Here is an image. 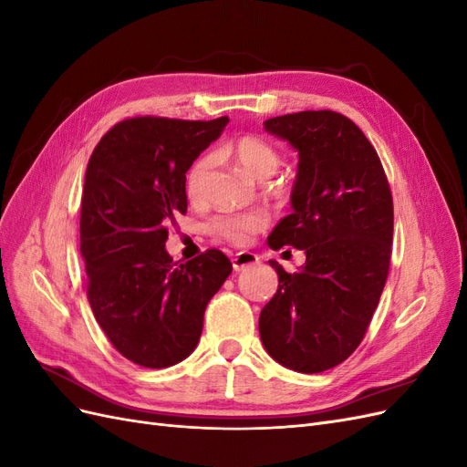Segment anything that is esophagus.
Returning a JSON list of instances; mask_svg holds the SVG:
<instances>
[{
	"mask_svg": "<svg viewBox=\"0 0 467 467\" xmlns=\"http://www.w3.org/2000/svg\"><path fill=\"white\" fill-rule=\"evenodd\" d=\"M232 263H234L235 271H244L245 266L257 265V263H259V257L255 255V253H251V251H239V253H235V255H234Z\"/></svg>",
	"mask_w": 467,
	"mask_h": 467,
	"instance_id": "34e87169",
	"label": "esophagus"
}]
</instances>
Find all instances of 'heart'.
I'll return each mask as SVG.
<instances>
[{"label":"heart","mask_w":467,"mask_h":467,"mask_svg":"<svg viewBox=\"0 0 467 467\" xmlns=\"http://www.w3.org/2000/svg\"><path fill=\"white\" fill-rule=\"evenodd\" d=\"M230 153L235 163L244 169V171L253 177L265 181L276 173L280 165V153L278 150L268 142V140L247 134L239 136L230 144ZM212 165L210 155H202L196 160L187 173V196L191 201H196L201 196V189L208 169ZM268 223V214L263 210H251V212H230V214H218L208 222V232L234 245L245 244L251 235L261 232Z\"/></svg>","instance_id":"heart-1"}]
</instances>
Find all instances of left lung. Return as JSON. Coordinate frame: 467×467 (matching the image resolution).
Segmentation results:
<instances>
[{
	"label": "left lung",
	"mask_w": 467,
	"mask_h": 467,
	"mask_svg": "<svg viewBox=\"0 0 467 467\" xmlns=\"http://www.w3.org/2000/svg\"><path fill=\"white\" fill-rule=\"evenodd\" d=\"M298 150L290 216L268 245L306 251V265L278 273L261 309V341L290 370L317 374L347 360L366 335L384 290L393 242V199L384 167L358 126L335 110L265 120Z\"/></svg>",
	"instance_id": "1"
}]
</instances>
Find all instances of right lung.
Masks as SVG:
<instances>
[{
    "label": "right lung",
    "instance_id": "add662e5",
    "mask_svg": "<svg viewBox=\"0 0 467 467\" xmlns=\"http://www.w3.org/2000/svg\"><path fill=\"white\" fill-rule=\"evenodd\" d=\"M228 122L124 119L89 158L79 218L88 300L112 347L144 368L191 355L232 273L218 249L182 265L165 251L167 225L187 212L185 173Z\"/></svg>",
    "mask_w": 467,
    "mask_h": 467
}]
</instances>
